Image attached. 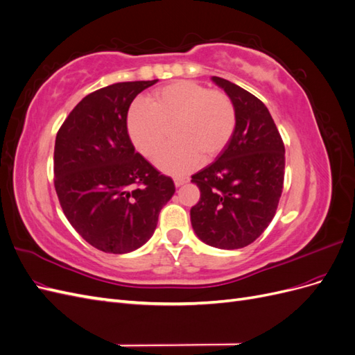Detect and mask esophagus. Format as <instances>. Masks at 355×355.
<instances>
[{
	"label": "esophagus",
	"mask_w": 355,
	"mask_h": 355,
	"mask_svg": "<svg viewBox=\"0 0 355 355\" xmlns=\"http://www.w3.org/2000/svg\"><path fill=\"white\" fill-rule=\"evenodd\" d=\"M173 180H175V185L176 187H180V185L185 184V182L188 180V178H185V176H176Z\"/></svg>",
	"instance_id": "obj_1"
}]
</instances>
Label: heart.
<instances>
[{
  "label": "heart",
  "instance_id": "1",
  "mask_svg": "<svg viewBox=\"0 0 355 355\" xmlns=\"http://www.w3.org/2000/svg\"><path fill=\"white\" fill-rule=\"evenodd\" d=\"M128 133L145 157H154L164 145L171 127L175 144L157 157V166L170 175H187L204 159L218 157L237 127V111L222 90L179 80L155 90L146 102L128 111Z\"/></svg>",
  "mask_w": 355,
  "mask_h": 355
}]
</instances>
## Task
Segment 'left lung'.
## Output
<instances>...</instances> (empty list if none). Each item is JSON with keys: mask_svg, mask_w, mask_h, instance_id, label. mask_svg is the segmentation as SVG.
I'll use <instances>...</instances> for the list:
<instances>
[{"mask_svg": "<svg viewBox=\"0 0 355 355\" xmlns=\"http://www.w3.org/2000/svg\"><path fill=\"white\" fill-rule=\"evenodd\" d=\"M235 105L237 127L216 161L192 175L198 239L218 249L252 244L275 216L284 185V144L266 106L240 85L213 77Z\"/></svg>", "mask_w": 355, "mask_h": 355, "instance_id": "obj_1", "label": "left lung"}]
</instances>
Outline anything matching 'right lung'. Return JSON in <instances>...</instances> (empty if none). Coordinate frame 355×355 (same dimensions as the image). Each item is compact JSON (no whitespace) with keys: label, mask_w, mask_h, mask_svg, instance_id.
<instances>
[{"label":"right lung","mask_w":355,"mask_h":355,"mask_svg":"<svg viewBox=\"0 0 355 355\" xmlns=\"http://www.w3.org/2000/svg\"><path fill=\"white\" fill-rule=\"evenodd\" d=\"M153 81L116 83L75 106L55 144V189L67 219L81 237L105 253H128L154 234L161 207L175 194L135 151L127 112Z\"/></svg>","instance_id":"right-lung-1"}]
</instances>
